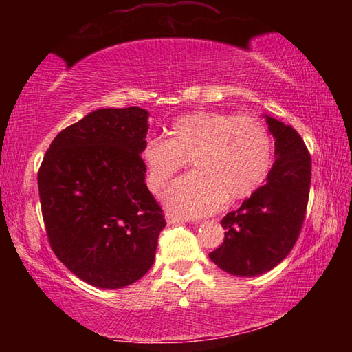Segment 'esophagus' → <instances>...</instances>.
<instances>
[{"instance_id":"34e87169","label":"esophagus","mask_w":352,"mask_h":352,"mask_svg":"<svg viewBox=\"0 0 352 352\" xmlns=\"http://www.w3.org/2000/svg\"><path fill=\"white\" fill-rule=\"evenodd\" d=\"M166 222H168L169 225H172V223H184V222H188V220L178 217V216H175V214H172V212H166Z\"/></svg>"}]
</instances>
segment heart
<instances>
[{"label":"heart","instance_id":"obj_1","mask_svg":"<svg viewBox=\"0 0 352 352\" xmlns=\"http://www.w3.org/2000/svg\"><path fill=\"white\" fill-rule=\"evenodd\" d=\"M194 172L170 184L163 200L184 217H200L226 201L252 197L267 182L273 141L259 119L195 111L175 119L168 140L148 138L141 148L146 182L158 192L186 166Z\"/></svg>","mask_w":352,"mask_h":352}]
</instances>
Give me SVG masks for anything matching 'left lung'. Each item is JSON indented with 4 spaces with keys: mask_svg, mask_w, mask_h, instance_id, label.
<instances>
[{
    "mask_svg": "<svg viewBox=\"0 0 352 352\" xmlns=\"http://www.w3.org/2000/svg\"><path fill=\"white\" fill-rule=\"evenodd\" d=\"M275 138V163L267 182L222 219L223 243L210 253L219 269L258 276L276 267L294 248L311 189V155L296 130L264 115Z\"/></svg>",
    "mask_w": 352,
    "mask_h": 352,
    "instance_id": "obj_1",
    "label": "left lung"
}]
</instances>
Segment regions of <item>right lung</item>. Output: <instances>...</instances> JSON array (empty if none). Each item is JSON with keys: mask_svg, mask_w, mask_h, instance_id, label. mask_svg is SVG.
I'll return each instance as SVG.
<instances>
[{"mask_svg": "<svg viewBox=\"0 0 352 352\" xmlns=\"http://www.w3.org/2000/svg\"><path fill=\"white\" fill-rule=\"evenodd\" d=\"M148 111L99 109L58 133L38 170L47 239L82 281L122 289L146 275L166 226L146 186Z\"/></svg>", "mask_w": 352, "mask_h": 352, "instance_id": "1", "label": "right lung"}]
</instances>
